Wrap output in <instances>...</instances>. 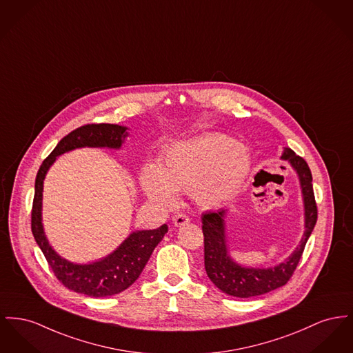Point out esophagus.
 <instances>
[{
    "label": "esophagus",
    "mask_w": 353,
    "mask_h": 353,
    "mask_svg": "<svg viewBox=\"0 0 353 353\" xmlns=\"http://www.w3.org/2000/svg\"><path fill=\"white\" fill-rule=\"evenodd\" d=\"M189 221H190L189 217H188L187 214H184V213H179V214H176V216L173 217V224H174L176 227L187 225Z\"/></svg>",
    "instance_id": "1"
}]
</instances>
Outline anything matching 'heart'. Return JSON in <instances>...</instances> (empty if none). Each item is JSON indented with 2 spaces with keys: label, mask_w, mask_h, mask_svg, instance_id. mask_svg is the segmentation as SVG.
Here are the masks:
<instances>
[{
  "label": "heart",
  "mask_w": 353,
  "mask_h": 353,
  "mask_svg": "<svg viewBox=\"0 0 353 353\" xmlns=\"http://www.w3.org/2000/svg\"><path fill=\"white\" fill-rule=\"evenodd\" d=\"M248 148L227 134L210 132L170 146L160 163L141 169L146 197L160 207H174L177 192H190L200 207L228 204L248 179Z\"/></svg>",
  "instance_id": "obj_1"
}]
</instances>
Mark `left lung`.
I'll list each match as a JSON object with an SVG mask.
<instances>
[{
    "label": "left lung",
    "instance_id": "1",
    "mask_svg": "<svg viewBox=\"0 0 353 353\" xmlns=\"http://www.w3.org/2000/svg\"><path fill=\"white\" fill-rule=\"evenodd\" d=\"M281 160H287L299 176L304 203V234L300 244L290 257L270 268H252L236 263L229 254L225 234L227 209L217 213L203 214L204 233V264L210 281L229 296L245 299L277 290L288 283L296 270L305 244L317 221V207L314 201L312 173L304 159L297 156L290 148H284Z\"/></svg>",
    "mask_w": 353,
    "mask_h": 353
}]
</instances>
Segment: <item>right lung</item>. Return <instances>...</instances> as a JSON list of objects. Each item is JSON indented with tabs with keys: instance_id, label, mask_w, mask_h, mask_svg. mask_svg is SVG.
<instances>
[{
	"instance_id": "add662e5",
	"label": "right lung",
	"mask_w": 353,
	"mask_h": 353,
	"mask_svg": "<svg viewBox=\"0 0 353 353\" xmlns=\"http://www.w3.org/2000/svg\"><path fill=\"white\" fill-rule=\"evenodd\" d=\"M128 128L116 124H89L65 136L43 160L34 185L32 208V232L48 264L66 288L92 297L113 296L129 288L141 274L144 267L168 232V225L149 230L132 232L120 247L104 259L89 264H76L61 257L50 247L42 225L43 180L53 163L66 152L79 148L120 149L128 137Z\"/></svg>"
}]
</instances>
